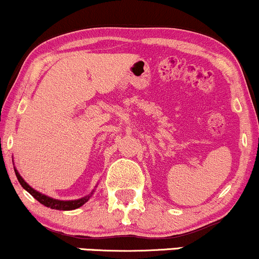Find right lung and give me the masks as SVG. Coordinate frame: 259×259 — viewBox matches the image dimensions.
I'll list each match as a JSON object with an SVG mask.
<instances>
[{
    "instance_id": "obj_1",
    "label": "right lung",
    "mask_w": 259,
    "mask_h": 259,
    "mask_svg": "<svg viewBox=\"0 0 259 259\" xmlns=\"http://www.w3.org/2000/svg\"><path fill=\"white\" fill-rule=\"evenodd\" d=\"M14 171H15V176H17L18 181H19V183L21 184V187H23L24 189L27 191V193H30V195H32L33 197H35V199L37 200L39 203H42V205L46 206V207H51L53 209H60V211H70V209L78 208L80 206L83 205L84 202H87L88 199L91 197V195H88L86 197H83V199L74 200V201H60V200L52 199V197H48V196L44 195V194L38 193V191L33 190L32 188L30 187V185L20 177V175L18 173L17 169H14Z\"/></svg>"
}]
</instances>
